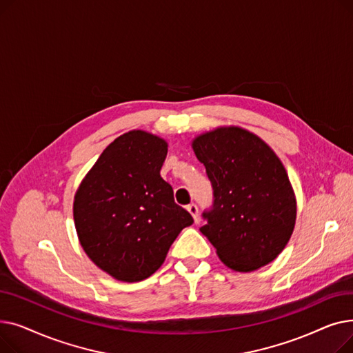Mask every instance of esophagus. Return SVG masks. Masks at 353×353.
<instances>
[{
    "instance_id": "esophagus-1",
    "label": "esophagus",
    "mask_w": 353,
    "mask_h": 353,
    "mask_svg": "<svg viewBox=\"0 0 353 353\" xmlns=\"http://www.w3.org/2000/svg\"><path fill=\"white\" fill-rule=\"evenodd\" d=\"M186 209H188V212L193 216V219L197 221V217H199V208L192 203V205H189Z\"/></svg>"
}]
</instances>
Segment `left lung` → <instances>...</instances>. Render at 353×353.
Instances as JSON below:
<instances>
[{
	"label": "left lung",
	"mask_w": 353,
	"mask_h": 353,
	"mask_svg": "<svg viewBox=\"0 0 353 353\" xmlns=\"http://www.w3.org/2000/svg\"><path fill=\"white\" fill-rule=\"evenodd\" d=\"M205 164L214 208L200 228L234 272L261 269L282 253L296 223V196L273 148L239 125H219L192 140Z\"/></svg>",
	"instance_id": "left-lung-1"
}]
</instances>
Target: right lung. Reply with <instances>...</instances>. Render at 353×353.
Masks as SVG:
<instances>
[{"instance_id": "obj_1", "label": "right lung", "mask_w": 353, "mask_h": 353, "mask_svg": "<svg viewBox=\"0 0 353 353\" xmlns=\"http://www.w3.org/2000/svg\"><path fill=\"white\" fill-rule=\"evenodd\" d=\"M167 141L130 130L110 143L74 194L79 242L99 269L140 282L164 262L179 233L193 223L160 176Z\"/></svg>"}]
</instances>
